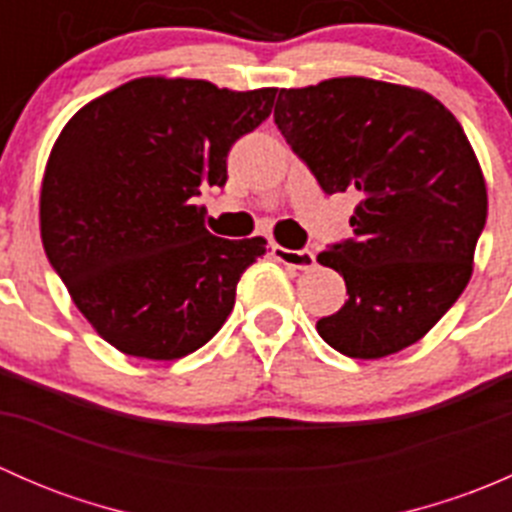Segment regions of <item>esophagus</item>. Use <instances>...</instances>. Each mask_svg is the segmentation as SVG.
<instances>
[{
	"label": "esophagus",
	"instance_id": "1",
	"mask_svg": "<svg viewBox=\"0 0 512 512\" xmlns=\"http://www.w3.org/2000/svg\"><path fill=\"white\" fill-rule=\"evenodd\" d=\"M275 260L282 262V265L294 267V270H312L317 257H314L312 250H287V247L277 245L275 250Z\"/></svg>",
	"mask_w": 512,
	"mask_h": 512
}]
</instances>
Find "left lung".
<instances>
[{
	"label": "left lung",
	"mask_w": 512,
	"mask_h": 512,
	"mask_svg": "<svg viewBox=\"0 0 512 512\" xmlns=\"http://www.w3.org/2000/svg\"><path fill=\"white\" fill-rule=\"evenodd\" d=\"M275 123L324 193L359 198L354 237L317 257L349 294L319 337L354 359L416 344L466 289L488 215L461 123L426 91L361 76L282 89Z\"/></svg>",
	"instance_id": "1"
}]
</instances>
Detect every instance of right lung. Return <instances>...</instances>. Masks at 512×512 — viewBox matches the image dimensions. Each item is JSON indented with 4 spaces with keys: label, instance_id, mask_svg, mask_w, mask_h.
<instances>
[{
    "label": "right lung",
    "instance_id": "1",
    "mask_svg": "<svg viewBox=\"0 0 512 512\" xmlns=\"http://www.w3.org/2000/svg\"><path fill=\"white\" fill-rule=\"evenodd\" d=\"M275 94L148 76L64 126L41 185V240L79 312L118 352L180 359L225 324L267 242L210 235L195 198L227 183L232 143L270 116Z\"/></svg>",
    "mask_w": 512,
    "mask_h": 512
}]
</instances>
